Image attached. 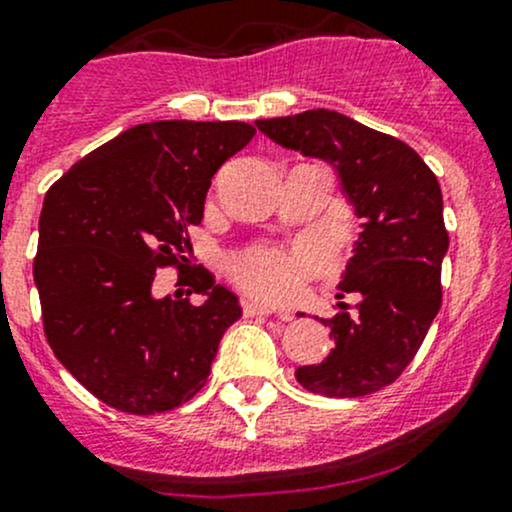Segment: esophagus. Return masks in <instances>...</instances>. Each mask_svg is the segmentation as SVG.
Instances as JSON below:
<instances>
[{
	"label": "esophagus",
	"mask_w": 512,
	"mask_h": 512,
	"mask_svg": "<svg viewBox=\"0 0 512 512\" xmlns=\"http://www.w3.org/2000/svg\"><path fill=\"white\" fill-rule=\"evenodd\" d=\"M241 307H244V315L254 317V315H273V307L266 305V302H258L251 298L241 300ZM280 320H290V315H280Z\"/></svg>",
	"instance_id": "obj_1"
}]
</instances>
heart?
I'll list each match as a JSON object with an SVG mask.
<instances>
[{
    "instance_id": "obj_1",
    "label": "heart",
    "mask_w": 512,
    "mask_h": 512,
    "mask_svg": "<svg viewBox=\"0 0 512 512\" xmlns=\"http://www.w3.org/2000/svg\"><path fill=\"white\" fill-rule=\"evenodd\" d=\"M317 256L310 251L285 254V251H254L234 263V276L251 293L271 300L293 298L300 290L302 276L312 271Z\"/></svg>"
}]
</instances>
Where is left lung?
Returning a JSON list of instances; mask_svg holds the SVG:
<instances>
[{"instance_id":"8db88e82","label":"left lung","mask_w":512,"mask_h":512,"mask_svg":"<svg viewBox=\"0 0 512 512\" xmlns=\"http://www.w3.org/2000/svg\"><path fill=\"white\" fill-rule=\"evenodd\" d=\"M256 126L283 148L329 163L364 219L337 295L354 293L356 310L337 302V315L322 320L332 329V351L322 364L300 366L295 378L327 398L376 393L405 371L442 305L449 234L437 178L408 144L332 109Z\"/></svg>"}]
</instances>
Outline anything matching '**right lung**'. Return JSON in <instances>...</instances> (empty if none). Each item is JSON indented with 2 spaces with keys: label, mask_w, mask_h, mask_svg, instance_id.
<instances>
[{
  "label": "right lung",
  "mask_w": 512,
  "mask_h": 512,
  "mask_svg": "<svg viewBox=\"0 0 512 512\" xmlns=\"http://www.w3.org/2000/svg\"><path fill=\"white\" fill-rule=\"evenodd\" d=\"M254 134L246 122L131 126L46 192L34 258L43 329L60 364L109 408L166 412L207 383L241 305L207 268H188V227L202 222L214 173ZM166 265L191 273L202 306L152 295Z\"/></svg>",
  "instance_id": "obj_1"
}]
</instances>
